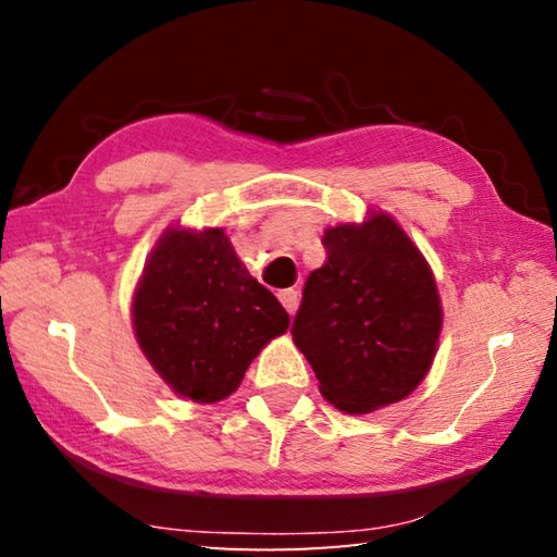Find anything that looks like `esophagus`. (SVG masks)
I'll use <instances>...</instances> for the list:
<instances>
[{
  "instance_id": "1",
  "label": "esophagus",
  "mask_w": 557,
  "mask_h": 557,
  "mask_svg": "<svg viewBox=\"0 0 557 557\" xmlns=\"http://www.w3.org/2000/svg\"><path fill=\"white\" fill-rule=\"evenodd\" d=\"M277 297L282 301V307H285L289 314L297 312V305H299V292L297 289H282Z\"/></svg>"
}]
</instances>
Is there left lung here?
<instances>
[{"label": "left lung", "instance_id": "1", "mask_svg": "<svg viewBox=\"0 0 557 557\" xmlns=\"http://www.w3.org/2000/svg\"><path fill=\"white\" fill-rule=\"evenodd\" d=\"M326 262L307 277L292 338L329 403L363 414L425 379L442 332L435 277L388 213L324 233Z\"/></svg>", "mask_w": 557, "mask_h": 557}]
</instances>
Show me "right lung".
Wrapping results in <instances>:
<instances>
[{"label": "right lung", "mask_w": 557, "mask_h": 557, "mask_svg": "<svg viewBox=\"0 0 557 557\" xmlns=\"http://www.w3.org/2000/svg\"><path fill=\"white\" fill-rule=\"evenodd\" d=\"M135 336L182 398L219 403L289 314L235 256L223 228H166L132 299Z\"/></svg>", "instance_id": "obj_1"}]
</instances>
